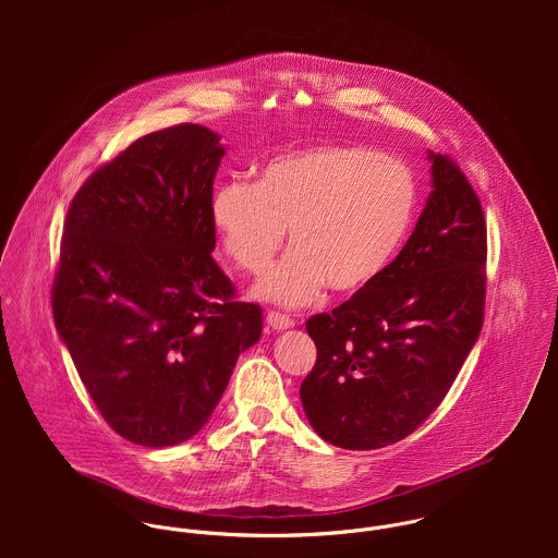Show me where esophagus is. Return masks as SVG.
<instances>
[{
    "mask_svg": "<svg viewBox=\"0 0 558 558\" xmlns=\"http://www.w3.org/2000/svg\"><path fill=\"white\" fill-rule=\"evenodd\" d=\"M266 322H268V326L275 328V330H286V328H292V326H294V319L290 318V316H286V314H279V312H268V314H266Z\"/></svg>",
    "mask_w": 558,
    "mask_h": 558,
    "instance_id": "1",
    "label": "esophagus"
}]
</instances>
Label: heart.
<instances>
[{"label":"heart","mask_w":558,"mask_h":558,"mask_svg":"<svg viewBox=\"0 0 558 558\" xmlns=\"http://www.w3.org/2000/svg\"><path fill=\"white\" fill-rule=\"evenodd\" d=\"M416 184L401 160L361 144H324L268 160L255 180H232L213 197V223L228 257L262 275L290 230L292 253L257 294L303 305L324 283L359 294L389 268L408 236Z\"/></svg>","instance_id":"b5f03b06"}]
</instances>
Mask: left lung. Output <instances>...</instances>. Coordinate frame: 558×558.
Segmentation results:
<instances>
[{
	"label": "left lung",
	"mask_w": 558,
	"mask_h": 558,
	"mask_svg": "<svg viewBox=\"0 0 558 558\" xmlns=\"http://www.w3.org/2000/svg\"><path fill=\"white\" fill-rule=\"evenodd\" d=\"M434 191L383 277L307 319L318 348L301 399L319 436L369 451L403 440L449 393L485 312L487 230L475 189L432 155Z\"/></svg>",
	"instance_id": "1"
}]
</instances>
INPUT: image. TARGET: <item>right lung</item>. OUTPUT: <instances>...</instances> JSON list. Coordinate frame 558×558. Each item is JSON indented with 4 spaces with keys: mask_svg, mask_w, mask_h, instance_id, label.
Here are the masks:
<instances>
[{
    "mask_svg": "<svg viewBox=\"0 0 558 558\" xmlns=\"http://www.w3.org/2000/svg\"><path fill=\"white\" fill-rule=\"evenodd\" d=\"M223 153L199 124L140 137L81 184L64 221L56 326L102 418L135 445L195 436L262 335L259 305L236 301L210 255Z\"/></svg>",
    "mask_w": 558,
    "mask_h": 558,
    "instance_id": "1",
    "label": "right lung"
}]
</instances>
